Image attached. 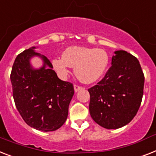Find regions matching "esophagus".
Instances as JSON below:
<instances>
[{"instance_id":"esophagus-1","label":"esophagus","mask_w":156,"mask_h":156,"mask_svg":"<svg viewBox=\"0 0 156 156\" xmlns=\"http://www.w3.org/2000/svg\"><path fill=\"white\" fill-rule=\"evenodd\" d=\"M74 91H75V92L78 91L79 90L82 89V87H80V86H78V85H76V84L74 86Z\"/></svg>"}]
</instances>
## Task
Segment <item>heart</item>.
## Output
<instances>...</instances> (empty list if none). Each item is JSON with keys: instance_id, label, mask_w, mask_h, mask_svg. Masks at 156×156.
<instances>
[{"instance_id": "obj_1", "label": "heart", "mask_w": 156, "mask_h": 156, "mask_svg": "<svg viewBox=\"0 0 156 156\" xmlns=\"http://www.w3.org/2000/svg\"><path fill=\"white\" fill-rule=\"evenodd\" d=\"M109 56L104 49L72 46L66 49L63 57L53 60L54 69L62 78H66L70 68L75 67L77 78L86 84L98 80L106 72Z\"/></svg>"}]
</instances>
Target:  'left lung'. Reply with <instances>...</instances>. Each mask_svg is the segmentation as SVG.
<instances>
[{
	"mask_svg": "<svg viewBox=\"0 0 156 156\" xmlns=\"http://www.w3.org/2000/svg\"><path fill=\"white\" fill-rule=\"evenodd\" d=\"M104 78L88 89L90 114L107 129H118L131 122L141 104L144 74L140 62L124 50L115 52Z\"/></svg>",
	"mask_w": 156,
	"mask_h": 156,
	"instance_id": "obj_1",
	"label": "left lung"
}]
</instances>
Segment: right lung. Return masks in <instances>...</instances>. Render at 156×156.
<instances>
[{
    "mask_svg": "<svg viewBox=\"0 0 156 156\" xmlns=\"http://www.w3.org/2000/svg\"><path fill=\"white\" fill-rule=\"evenodd\" d=\"M25 49L16 56L10 80L12 96L19 113L31 127L41 131H56L68 116L69 104L74 94L71 82L59 79L46 57ZM42 57L44 65L34 70L29 64L33 56Z\"/></svg>",
    "mask_w": 156,
    "mask_h": 156,
    "instance_id": "add662e5",
    "label": "right lung"
}]
</instances>
